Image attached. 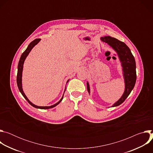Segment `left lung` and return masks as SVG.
Returning a JSON list of instances; mask_svg holds the SVG:
<instances>
[{"instance_id":"8db88e82","label":"left lung","mask_w":153,"mask_h":153,"mask_svg":"<svg viewBox=\"0 0 153 153\" xmlns=\"http://www.w3.org/2000/svg\"><path fill=\"white\" fill-rule=\"evenodd\" d=\"M100 40L106 43L116 51L121 63L125 90L120 98L112 105V107L117 106L125 101L134 88L136 82V61L131 51L124 42L109 36L101 37ZM86 86L87 90L90 94V87L88 81Z\"/></svg>"}]
</instances>
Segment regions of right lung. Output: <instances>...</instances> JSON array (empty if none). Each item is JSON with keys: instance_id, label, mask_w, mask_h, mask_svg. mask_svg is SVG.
Segmentation results:
<instances>
[{"instance_id": "obj_1", "label": "right lung", "mask_w": 153, "mask_h": 153, "mask_svg": "<svg viewBox=\"0 0 153 153\" xmlns=\"http://www.w3.org/2000/svg\"><path fill=\"white\" fill-rule=\"evenodd\" d=\"M40 39H36L35 40H34L33 41H32L29 45L28 46L27 48L25 50V51L22 53V54L21 55V57L20 58L19 63H18V67H17V86L18 88L20 91V92L21 93V94H22V96L24 97V98L28 101V102L33 107L36 108H39V109H42V110H45V109H50V108H52L56 106H57L59 103H60L61 102V101L63 99V95L65 93V90H66V87H65V90H64V93L63 94L62 97V98L60 99V100L57 102V103H56L55 104L51 105V106H37L34 105V103H33L27 97V96L25 95V94L24 92L23 88H22V72H23V68H24V62L27 58V57L28 56L29 53H30V51H31V50L34 48V47H35V45H36L37 43L40 41ZM70 79H68L67 82V83L69 82Z\"/></svg>"}]
</instances>
